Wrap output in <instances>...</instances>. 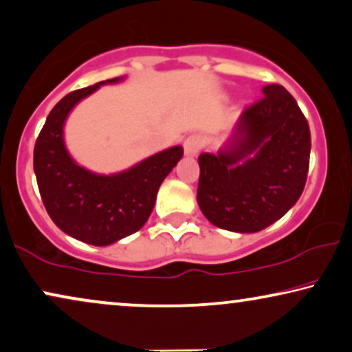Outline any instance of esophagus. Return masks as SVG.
<instances>
[{
  "instance_id": "esophagus-1",
  "label": "esophagus",
  "mask_w": 352,
  "mask_h": 352,
  "mask_svg": "<svg viewBox=\"0 0 352 352\" xmlns=\"http://www.w3.org/2000/svg\"><path fill=\"white\" fill-rule=\"evenodd\" d=\"M200 148H202V139H200V135L192 134L184 140V153L187 157H197Z\"/></svg>"
}]
</instances>
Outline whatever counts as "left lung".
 Here are the masks:
<instances>
[{"instance_id": "1", "label": "left lung", "mask_w": 352, "mask_h": 352, "mask_svg": "<svg viewBox=\"0 0 352 352\" xmlns=\"http://www.w3.org/2000/svg\"><path fill=\"white\" fill-rule=\"evenodd\" d=\"M262 94L218 153L199 157V207L221 230H265L294 207L307 179V120L283 85H265Z\"/></svg>"}]
</instances>
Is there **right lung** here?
Returning a JSON list of instances; mask_svg holds the SVG:
<instances>
[{"mask_svg":"<svg viewBox=\"0 0 352 352\" xmlns=\"http://www.w3.org/2000/svg\"><path fill=\"white\" fill-rule=\"evenodd\" d=\"M115 77L67 94L56 103L34 148V171L50 218L63 232L82 243L109 245L134 234L148 220L160 186L182 158L175 145L115 175H98L80 166L65 144V124L82 100Z\"/></svg>","mask_w":352,"mask_h":352,"instance_id":"add662e5","label":"right lung"}]
</instances>
